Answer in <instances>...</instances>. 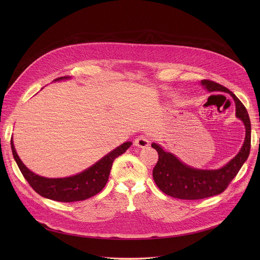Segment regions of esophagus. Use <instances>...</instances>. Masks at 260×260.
Wrapping results in <instances>:
<instances>
[{
  "mask_svg": "<svg viewBox=\"0 0 260 260\" xmlns=\"http://www.w3.org/2000/svg\"><path fill=\"white\" fill-rule=\"evenodd\" d=\"M134 144L138 147H141V148H144L146 146H148L150 144V141L149 139H148L146 136L142 135V136H139L135 141H134Z\"/></svg>",
  "mask_w": 260,
  "mask_h": 260,
  "instance_id": "34e87169",
  "label": "esophagus"
}]
</instances>
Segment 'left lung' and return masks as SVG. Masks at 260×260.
<instances>
[{
    "instance_id": "obj_1",
    "label": "left lung",
    "mask_w": 260,
    "mask_h": 260,
    "mask_svg": "<svg viewBox=\"0 0 260 260\" xmlns=\"http://www.w3.org/2000/svg\"><path fill=\"white\" fill-rule=\"evenodd\" d=\"M202 84L209 91L229 92L236 103V114L246 127V138L240 152L219 170H197L181 162L172 153L153 143L158 161L152 175L157 187L166 194L180 200H202L223 192L247 160L251 148V122L243 103L226 87L215 81L204 79Z\"/></svg>"
}]
</instances>
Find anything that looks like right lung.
Masks as SVG:
<instances>
[{"label":"right lung","instance_id":"add662e5","mask_svg":"<svg viewBox=\"0 0 260 260\" xmlns=\"http://www.w3.org/2000/svg\"><path fill=\"white\" fill-rule=\"evenodd\" d=\"M68 78L69 77H58L54 81ZM131 145V142L123 143L116 149L104 156L95 165L78 175L68 178L51 179L41 177L30 172L18 157L13 141H11L13 157L30 187L43 198L62 203L84 201L102 191L109 179L114 159L124 153Z\"/></svg>","mask_w":260,"mask_h":260}]
</instances>
